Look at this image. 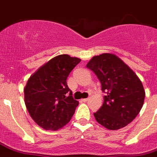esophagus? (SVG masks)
I'll return each mask as SVG.
<instances>
[{
    "instance_id": "esophagus-1",
    "label": "esophagus",
    "mask_w": 157,
    "mask_h": 157,
    "mask_svg": "<svg viewBox=\"0 0 157 157\" xmlns=\"http://www.w3.org/2000/svg\"><path fill=\"white\" fill-rule=\"evenodd\" d=\"M88 100H89V98H82V99H81L82 102H87Z\"/></svg>"
}]
</instances>
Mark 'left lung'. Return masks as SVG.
Masks as SVG:
<instances>
[{"label": "left lung", "mask_w": 157, "mask_h": 157, "mask_svg": "<svg viewBox=\"0 0 157 157\" xmlns=\"http://www.w3.org/2000/svg\"><path fill=\"white\" fill-rule=\"evenodd\" d=\"M86 67L94 72L106 94L103 106L94 113L96 121L112 130L130 123L140 112L145 98L144 86L136 74L112 54L94 56Z\"/></svg>", "instance_id": "obj_1"}]
</instances>
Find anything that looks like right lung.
Listing matches in <instances>:
<instances>
[{"label": "right lung", "instance_id": "right-lung-1", "mask_svg": "<svg viewBox=\"0 0 157 157\" xmlns=\"http://www.w3.org/2000/svg\"><path fill=\"white\" fill-rule=\"evenodd\" d=\"M81 62L67 54L54 57L38 69L24 89V100L31 117L46 130H57L67 124L79 102L72 97L67 79Z\"/></svg>", "mask_w": 157, "mask_h": 157}]
</instances>
